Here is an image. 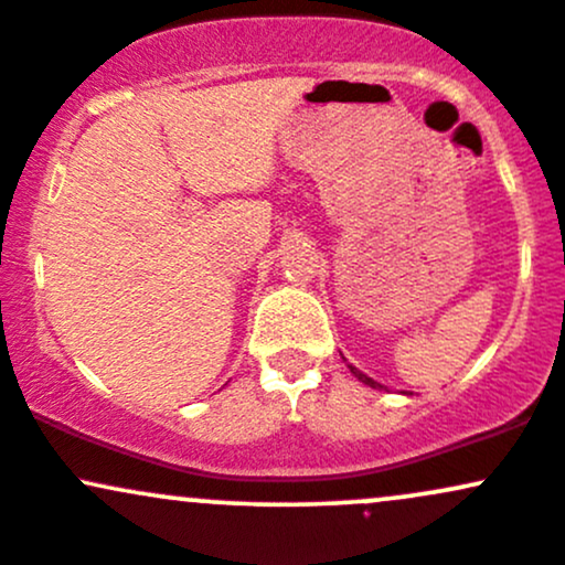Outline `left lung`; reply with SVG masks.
<instances>
[{"label": "left lung", "instance_id": "1", "mask_svg": "<svg viewBox=\"0 0 565 565\" xmlns=\"http://www.w3.org/2000/svg\"><path fill=\"white\" fill-rule=\"evenodd\" d=\"M350 372H353V374H355V377L363 382V385H372V387H382V385H377V382H374L372 377H366V374H363V372H358V369H355V366H350Z\"/></svg>", "mask_w": 565, "mask_h": 565}]
</instances>
